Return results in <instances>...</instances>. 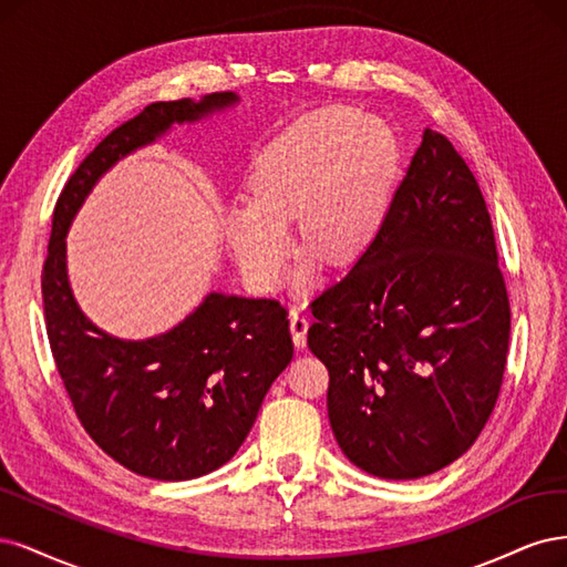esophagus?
Masks as SVG:
<instances>
[{"label": "esophagus", "instance_id": "1", "mask_svg": "<svg viewBox=\"0 0 567 567\" xmlns=\"http://www.w3.org/2000/svg\"><path fill=\"white\" fill-rule=\"evenodd\" d=\"M289 330H291V339H295L297 349H306V334H308V320L301 313V310H291L289 313Z\"/></svg>", "mask_w": 567, "mask_h": 567}]
</instances>
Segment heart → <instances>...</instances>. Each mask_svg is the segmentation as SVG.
I'll list each match as a JSON object with an SVG mask.
<instances>
[{
    "label": "heart",
    "instance_id": "b5f03b06",
    "mask_svg": "<svg viewBox=\"0 0 567 567\" xmlns=\"http://www.w3.org/2000/svg\"><path fill=\"white\" fill-rule=\"evenodd\" d=\"M398 143L386 124L351 107H322L289 126L254 162L249 190L228 207L224 230L254 289H276L299 224L308 254L297 280L313 278L318 257L349 264L368 249L389 212Z\"/></svg>",
    "mask_w": 567,
    "mask_h": 567
}]
</instances>
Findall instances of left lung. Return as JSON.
<instances>
[{
  "label": "left lung",
  "instance_id": "obj_1",
  "mask_svg": "<svg viewBox=\"0 0 567 567\" xmlns=\"http://www.w3.org/2000/svg\"><path fill=\"white\" fill-rule=\"evenodd\" d=\"M310 310L332 433L358 468L414 481L476 443L511 310L478 181L443 134L424 130L372 245Z\"/></svg>",
  "mask_w": 567,
  "mask_h": 567
}]
</instances>
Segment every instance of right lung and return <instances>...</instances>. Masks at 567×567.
<instances>
[{"label": "right lung", "mask_w": 567, "mask_h": 567, "mask_svg": "<svg viewBox=\"0 0 567 567\" xmlns=\"http://www.w3.org/2000/svg\"><path fill=\"white\" fill-rule=\"evenodd\" d=\"M240 103L235 91L153 103L107 134L65 184L42 272L53 360L82 426L115 462L155 481H190L224 466L257 422L295 346L276 299L209 295L172 330L148 339L103 332L68 278V230L120 159Z\"/></svg>", "instance_id": "right-lung-1"}]
</instances>
